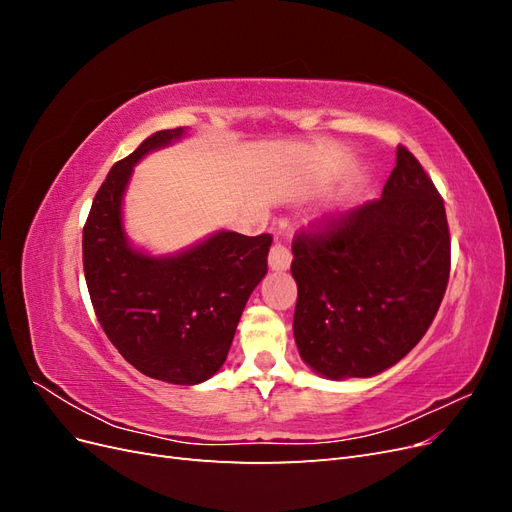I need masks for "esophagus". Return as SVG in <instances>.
Returning <instances> with one entry per match:
<instances>
[{
    "mask_svg": "<svg viewBox=\"0 0 512 512\" xmlns=\"http://www.w3.org/2000/svg\"><path fill=\"white\" fill-rule=\"evenodd\" d=\"M290 262H292L290 250H286V247L280 243H275L269 252V269L271 271H286L290 267Z\"/></svg>",
    "mask_w": 512,
    "mask_h": 512,
    "instance_id": "obj_1",
    "label": "esophagus"
}]
</instances>
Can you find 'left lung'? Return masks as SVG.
<instances>
[{
	"instance_id": "8db88e82",
	"label": "left lung",
	"mask_w": 512,
	"mask_h": 512,
	"mask_svg": "<svg viewBox=\"0 0 512 512\" xmlns=\"http://www.w3.org/2000/svg\"><path fill=\"white\" fill-rule=\"evenodd\" d=\"M294 342L327 380L371 378L421 342L448 284L444 203L404 147L380 200L292 245Z\"/></svg>"
}]
</instances>
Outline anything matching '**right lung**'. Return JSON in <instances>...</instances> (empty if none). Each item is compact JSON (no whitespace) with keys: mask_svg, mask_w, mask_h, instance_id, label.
<instances>
[{"mask_svg":"<svg viewBox=\"0 0 512 512\" xmlns=\"http://www.w3.org/2000/svg\"><path fill=\"white\" fill-rule=\"evenodd\" d=\"M185 134L160 130L111 168L83 228V267L100 327L123 359L149 378L194 386L224 365L273 239L215 230L175 254L130 241L123 196L134 166Z\"/></svg>","mask_w":512,"mask_h":512,"instance_id":"obj_1","label":"right lung"}]
</instances>
